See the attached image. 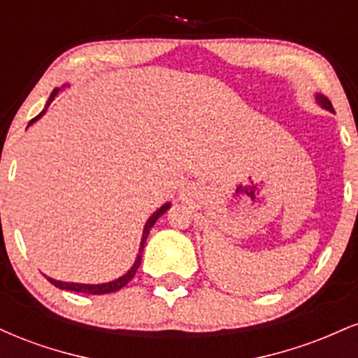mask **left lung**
<instances>
[{
    "label": "left lung",
    "instance_id": "obj_1",
    "mask_svg": "<svg viewBox=\"0 0 358 358\" xmlns=\"http://www.w3.org/2000/svg\"><path fill=\"white\" fill-rule=\"evenodd\" d=\"M316 102H318L322 108H324L327 110H330V113H334V106H331V102L328 101V97L322 96V94H316Z\"/></svg>",
    "mask_w": 358,
    "mask_h": 358
}]
</instances>
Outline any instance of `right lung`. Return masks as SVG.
Listing matches in <instances>:
<instances>
[{
	"instance_id": "1",
	"label": "right lung",
	"mask_w": 358,
	"mask_h": 358,
	"mask_svg": "<svg viewBox=\"0 0 358 358\" xmlns=\"http://www.w3.org/2000/svg\"><path fill=\"white\" fill-rule=\"evenodd\" d=\"M59 90H60V89L53 90V92L50 94V99H48L47 106H45V109L42 110V113L38 114V116L31 119L30 124H31V122H35L36 119L42 117L45 113H47L48 104H50V102L53 101V97H55L57 94H59ZM168 208H170V203H165V205H163V207H159L158 210H156V212L153 213V215L150 217V219H148L146 225H145V231H143L141 244H139V254H138L136 261H134V264L131 266V269L127 271L124 276L114 279V281H110V282H104V285H80V282H64V281H57V279H52V278H48V276H45V278H47L48 281H50L53 286L60 287V289L76 291V293H85V294H108V293H114V291H119V289H121V287H124V286L127 285V282L131 281V279H133L134 274H136L139 264H141V256H143V250H145V244H146V239H148V234H150L151 227H153V225H155V222L158 220L159 217H162L163 213H165V212L168 210Z\"/></svg>"
}]
</instances>
